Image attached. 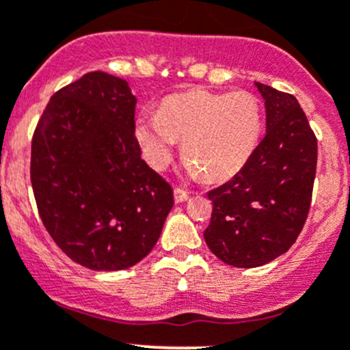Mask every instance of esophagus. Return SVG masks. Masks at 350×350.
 <instances>
[{
    "mask_svg": "<svg viewBox=\"0 0 350 350\" xmlns=\"http://www.w3.org/2000/svg\"><path fill=\"white\" fill-rule=\"evenodd\" d=\"M188 191H186V189H183V188H174V200H176V203H183V202H186V200H188Z\"/></svg>",
    "mask_w": 350,
    "mask_h": 350,
    "instance_id": "esophagus-1",
    "label": "esophagus"
}]
</instances>
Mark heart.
<instances>
[{
    "label": "heart",
    "instance_id": "obj_1",
    "mask_svg": "<svg viewBox=\"0 0 350 350\" xmlns=\"http://www.w3.org/2000/svg\"><path fill=\"white\" fill-rule=\"evenodd\" d=\"M261 131V107L250 92H193L167 97L157 114H142L135 135L148 164L164 169L178 142L189 174L219 181L239 171Z\"/></svg>",
    "mask_w": 350,
    "mask_h": 350
}]
</instances>
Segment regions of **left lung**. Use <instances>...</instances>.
Segmentation results:
<instances>
[{
    "mask_svg": "<svg viewBox=\"0 0 350 350\" xmlns=\"http://www.w3.org/2000/svg\"><path fill=\"white\" fill-rule=\"evenodd\" d=\"M254 85L265 100V138L230 181L206 193L213 203L206 246L237 269L265 265L296 243L317 174V137L296 97Z\"/></svg>",
    "mask_w": 350,
    "mask_h": 350,
    "instance_id": "left-lung-1",
    "label": "left lung"
}]
</instances>
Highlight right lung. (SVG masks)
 Here are the masks:
<instances>
[{
    "mask_svg": "<svg viewBox=\"0 0 350 350\" xmlns=\"http://www.w3.org/2000/svg\"><path fill=\"white\" fill-rule=\"evenodd\" d=\"M135 106L126 80L90 71L51 97L33 131L40 220L68 258L97 272L144 260L174 205L171 185L140 157Z\"/></svg>",
    "mask_w": 350,
    "mask_h": 350,
    "instance_id": "right-lung-1",
    "label": "right lung"
}]
</instances>
